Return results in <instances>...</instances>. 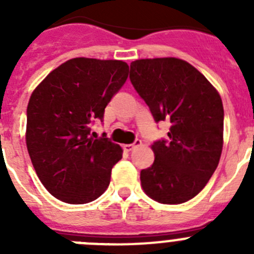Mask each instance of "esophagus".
I'll return each mask as SVG.
<instances>
[{
	"label": "esophagus",
	"instance_id": "1",
	"mask_svg": "<svg viewBox=\"0 0 254 254\" xmlns=\"http://www.w3.org/2000/svg\"><path fill=\"white\" fill-rule=\"evenodd\" d=\"M138 145H141V140L136 138V140L133 141V143H126L125 150H126V151H131V150L133 149L134 146H138Z\"/></svg>",
	"mask_w": 254,
	"mask_h": 254
}]
</instances>
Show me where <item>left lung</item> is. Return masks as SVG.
<instances>
[{
    "mask_svg": "<svg viewBox=\"0 0 254 254\" xmlns=\"http://www.w3.org/2000/svg\"><path fill=\"white\" fill-rule=\"evenodd\" d=\"M129 80L155 122H170L168 138L152 143V165L141 170L143 190L161 203L186 202L203 190L219 164L221 98L198 69L178 58L134 61Z\"/></svg>",
    "mask_w": 254,
    "mask_h": 254,
    "instance_id": "8db88e82",
    "label": "left lung"
}]
</instances>
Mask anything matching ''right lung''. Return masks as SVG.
Masks as SVG:
<instances>
[{"label": "right lung", "mask_w": 254, "mask_h": 254, "mask_svg": "<svg viewBox=\"0 0 254 254\" xmlns=\"http://www.w3.org/2000/svg\"><path fill=\"white\" fill-rule=\"evenodd\" d=\"M128 77L123 61L72 58L53 69L31 94L26 146L37 176L52 196L72 205L91 202L122 159L120 145L91 126Z\"/></svg>", "instance_id": "add662e5"}]
</instances>
